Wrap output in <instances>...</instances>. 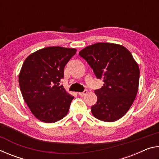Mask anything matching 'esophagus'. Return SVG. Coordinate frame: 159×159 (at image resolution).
Segmentation results:
<instances>
[{
	"mask_svg": "<svg viewBox=\"0 0 159 159\" xmlns=\"http://www.w3.org/2000/svg\"><path fill=\"white\" fill-rule=\"evenodd\" d=\"M87 93H88V90H85L84 91H83V92L79 93V95L80 96V97H83L84 95H85Z\"/></svg>",
	"mask_w": 159,
	"mask_h": 159,
	"instance_id": "34e87169",
	"label": "esophagus"
}]
</instances>
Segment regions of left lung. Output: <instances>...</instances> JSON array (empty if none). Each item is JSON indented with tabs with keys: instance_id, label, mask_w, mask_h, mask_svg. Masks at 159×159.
Wrapping results in <instances>:
<instances>
[{
	"instance_id": "obj_1",
	"label": "left lung",
	"mask_w": 159,
	"mask_h": 159,
	"mask_svg": "<svg viewBox=\"0 0 159 159\" xmlns=\"http://www.w3.org/2000/svg\"><path fill=\"white\" fill-rule=\"evenodd\" d=\"M79 55L93 69L104 85L95 90L93 115L106 122L116 121L130 108L138 91V64L127 48L115 43H98L85 48Z\"/></svg>"
}]
</instances>
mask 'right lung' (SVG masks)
I'll return each instance as SVG.
<instances>
[{"instance_id": "1", "label": "right lung", "mask_w": 159, "mask_h": 159, "mask_svg": "<svg viewBox=\"0 0 159 159\" xmlns=\"http://www.w3.org/2000/svg\"><path fill=\"white\" fill-rule=\"evenodd\" d=\"M75 48L48 47L28 56L19 75L21 95L32 114L45 123L67 114L74 97L60 85L64 66L76 54Z\"/></svg>"}]
</instances>
